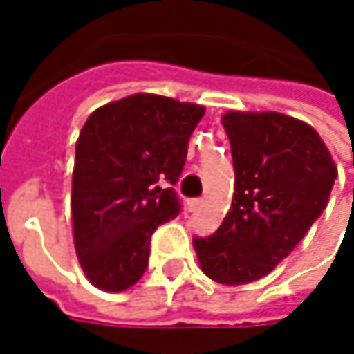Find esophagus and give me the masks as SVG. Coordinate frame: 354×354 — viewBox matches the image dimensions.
Masks as SVG:
<instances>
[{"instance_id":"1","label":"esophagus","mask_w":354,"mask_h":354,"mask_svg":"<svg viewBox=\"0 0 354 354\" xmlns=\"http://www.w3.org/2000/svg\"><path fill=\"white\" fill-rule=\"evenodd\" d=\"M201 207H203V201H201V198H192V201H188V211H190V213L198 211Z\"/></svg>"}]
</instances>
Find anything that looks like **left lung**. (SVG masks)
<instances>
[{
  "mask_svg": "<svg viewBox=\"0 0 354 354\" xmlns=\"http://www.w3.org/2000/svg\"><path fill=\"white\" fill-rule=\"evenodd\" d=\"M232 143L236 192L219 230L194 238L201 270L221 285L266 277L291 254L328 205L338 176L322 137L281 112L221 116Z\"/></svg>",
  "mask_w": 354,
  "mask_h": 354,
  "instance_id": "1",
  "label": "left lung"
}]
</instances>
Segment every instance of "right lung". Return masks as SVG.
Listing matches in <instances>:
<instances>
[{
	"label": "right lung",
	"mask_w": 354,
	"mask_h": 354,
	"mask_svg": "<svg viewBox=\"0 0 354 354\" xmlns=\"http://www.w3.org/2000/svg\"><path fill=\"white\" fill-rule=\"evenodd\" d=\"M205 106L133 94L96 108L75 143L73 244L88 281L108 293L133 287L158 225L180 213L174 188Z\"/></svg>",
	"instance_id": "right-lung-1"
}]
</instances>
